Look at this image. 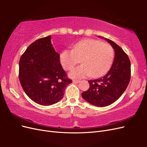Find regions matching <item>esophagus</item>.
<instances>
[{
    "instance_id": "obj_1",
    "label": "esophagus",
    "mask_w": 147,
    "mask_h": 147,
    "mask_svg": "<svg viewBox=\"0 0 147 147\" xmlns=\"http://www.w3.org/2000/svg\"><path fill=\"white\" fill-rule=\"evenodd\" d=\"M80 82V80H73V83H78Z\"/></svg>"
}]
</instances>
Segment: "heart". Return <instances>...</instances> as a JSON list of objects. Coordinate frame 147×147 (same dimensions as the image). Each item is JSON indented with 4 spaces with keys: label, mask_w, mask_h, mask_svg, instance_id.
Wrapping results in <instances>:
<instances>
[{
    "label": "heart",
    "mask_w": 147,
    "mask_h": 147,
    "mask_svg": "<svg viewBox=\"0 0 147 147\" xmlns=\"http://www.w3.org/2000/svg\"><path fill=\"white\" fill-rule=\"evenodd\" d=\"M80 59L82 64L71 71V78L79 79L90 75L98 77L105 74L112 65L114 50L109 43L88 38L75 43L73 50H65L60 55L61 64L66 70L73 69Z\"/></svg>",
    "instance_id": "b5f03b06"
}]
</instances>
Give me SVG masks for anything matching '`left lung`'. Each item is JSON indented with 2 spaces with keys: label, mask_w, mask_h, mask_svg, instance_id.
Here are the masks:
<instances>
[{
  "label": "left lung",
  "mask_w": 147,
  "mask_h": 147,
  "mask_svg": "<svg viewBox=\"0 0 147 147\" xmlns=\"http://www.w3.org/2000/svg\"><path fill=\"white\" fill-rule=\"evenodd\" d=\"M105 40L114 49L113 64L104 77L89 80L90 88L82 93L84 100L97 107L107 106L117 100L126 90L131 79V63L127 55L117 44L110 39Z\"/></svg>",
  "instance_id": "8db88e82"
}]
</instances>
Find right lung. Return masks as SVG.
<instances>
[{
    "label": "right lung",
    "mask_w": 147,
    "mask_h": 147,
    "mask_svg": "<svg viewBox=\"0 0 147 147\" xmlns=\"http://www.w3.org/2000/svg\"><path fill=\"white\" fill-rule=\"evenodd\" d=\"M19 79L26 95L39 105H50L63 99L72 80L60 63L51 35L37 40L26 49L20 60Z\"/></svg>",
    "instance_id": "add662e5"
}]
</instances>
